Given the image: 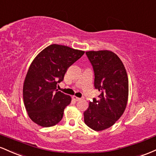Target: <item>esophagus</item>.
Returning a JSON list of instances; mask_svg holds the SVG:
<instances>
[{
    "label": "esophagus",
    "mask_w": 156,
    "mask_h": 156,
    "mask_svg": "<svg viewBox=\"0 0 156 156\" xmlns=\"http://www.w3.org/2000/svg\"><path fill=\"white\" fill-rule=\"evenodd\" d=\"M72 99H73V100H75V101H80L81 100V98H79V97H75V96H73L72 97Z\"/></svg>",
    "instance_id": "esophagus-1"
}]
</instances>
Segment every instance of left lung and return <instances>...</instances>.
<instances>
[{
    "label": "left lung",
    "instance_id": "obj_1",
    "mask_svg": "<svg viewBox=\"0 0 156 156\" xmlns=\"http://www.w3.org/2000/svg\"><path fill=\"white\" fill-rule=\"evenodd\" d=\"M86 55L94 71V87L101 93L84 112V122L96 131L113 126L125 112L128 77L122 60L111 51H90Z\"/></svg>",
    "mask_w": 156,
    "mask_h": 156
}]
</instances>
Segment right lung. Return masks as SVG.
I'll return each instance as SVG.
<instances>
[{
	"instance_id": "right-lung-1",
	"label": "right lung",
	"mask_w": 156,
	"mask_h": 156,
	"mask_svg": "<svg viewBox=\"0 0 156 156\" xmlns=\"http://www.w3.org/2000/svg\"><path fill=\"white\" fill-rule=\"evenodd\" d=\"M85 53L66 45L52 44L38 54L31 62L23 88L29 118L44 127L57 125L71 98L57 90L68 68Z\"/></svg>"
}]
</instances>
